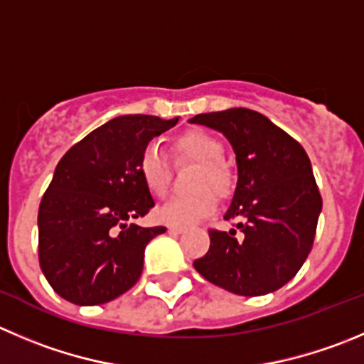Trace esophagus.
Instances as JSON below:
<instances>
[{
  "label": "esophagus",
  "mask_w": 364,
  "mask_h": 364,
  "mask_svg": "<svg viewBox=\"0 0 364 364\" xmlns=\"http://www.w3.org/2000/svg\"><path fill=\"white\" fill-rule=\"evenodd\" d=\"M186 228L184 227H178V225H168V232L169 234H182Z\"/></svg>",
  "instance_id": "esophagus-1"
}]
</instances>
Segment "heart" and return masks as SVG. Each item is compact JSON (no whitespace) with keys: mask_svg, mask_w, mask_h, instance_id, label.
Here are the masks:
<instances>
[{"mask_svg":"<svg viewBox=\"0 0 364 364\" xmlns=\"http://www.w3.org/2000/svg\"><path fill=\"white\" fill-rule=\"evenodd\" d=\"M175 150L180 157L196 162L198 169L193 178V188L196 191L189 195H180L169 200L157 213L159 220L168 225L188 227L203 220L216 209V195L227 196L230 191V173L225 168L223 159L225 148L220 139L210 136L205 130L193 128L180 134L175 139ZM137 171L144 188L157 198L168 193V159L164 151L155 143L143 148L137 161ZM210 187L213 189H208Z\"/></svg>","mask_w":364,"mask_h":364,"instance_id":"b5f03b06","label":"heart"}]
</instances>
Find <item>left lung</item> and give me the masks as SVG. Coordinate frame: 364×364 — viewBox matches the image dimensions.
<instances>
[{
	"mask_svg": "<svg viewBox=\"0 0 364 364\" xmlns=\"http://www.w3.org/2000/svg\"><path fill=\"white\" fill-rule=\"evenodd\" d=\"M191 123L223 134L234 148L237 186L225 220L209 230L210 247L193 266L220 288L243 296L277 291L302 268L313 248L321 196L306 150L282 128L250 109L198 114Z\"/></svg>",
	"mask_w": 364,
	"mask_h": 364,
	"instance_id": "1",
	"label": "left lung"
}]
</instances>
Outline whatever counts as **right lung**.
Returning <instances> with one entry per match:
<instances>
[{"label":"right lung","mask_w":364,"mask_h":364,"mask_svg":"<svg viewBox=\"0 0 364 364\" xmlns=\"http://www.w3.org/2000/svg\"><path fill=\"white\" fill-rule=\"evenodd\" d=\"M178 123L114 117L69 148L39 205V262L55 293L100 306L139 280L144 248L166 227L130 223L155 205L137 171L143 148Z\"/></svg>","instance_id":"add662e5"}]
</instances>
